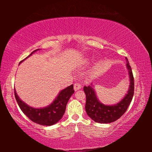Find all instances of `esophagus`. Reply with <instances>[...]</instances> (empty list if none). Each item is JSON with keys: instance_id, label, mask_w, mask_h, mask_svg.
Wrapping results in <instances>:
<instances>
[{"instance_id": "obj_1", "label": "esophagus", "mask_w": 152, "mask_h": 152, "mask_svg": "<svg viewBox=\"0 0 152 152\" xmlns=\"http://www.w3.org/2000/svg\"><path fill=\"white\" fill-rule=\"evenodd\" d=\"M74 91H78V90L81 89V85H80V84L78 83V82H76V83L74 84Z\"/></svg>"}]
</instances>
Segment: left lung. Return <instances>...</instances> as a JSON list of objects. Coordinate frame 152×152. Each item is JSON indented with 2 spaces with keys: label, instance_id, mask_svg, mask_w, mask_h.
Here are the masks:
<instances>
[{
  "label": "left lung",
  "instance_id": "left-lung-1",
  "mask_svg": "<svg viewBox=\"0 0 152 152\" xmlns=\"http://www.w3.org/2000/svg\"><path fill=\"white\" fill-rule=\"evenodd\" d=\"M125 59L130 83L127 93L120 102L113 105H105L99 101L92 84L90 86L84 87L86 97V112L95 122L110 123L115 121L124 114L132 101L134 94V78L127 58H125Z\"/></svg>",
  "mask_w": 152,
  "mask_h": 152
}]
</instances>
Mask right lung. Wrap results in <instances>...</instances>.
<instances>
[{
    "label": "right lung",
    "mask_w": 152,
    "mask_h": 152,
    "mask_svg": "<svg viewBox=\"0 0 152 152\" xmlns=\"http://www.w3.org/2000/svg\"><path fill=\"white\" fill-rule=\"evenodd\" d=\"M38 50H39V49L33 51L29 56L20 61V64ZM74 92V86L73 84H72L67 88L61 90L54 101L50 104L45 107L38 108V109L29 107L25 102L21 101L17 95L15 89V96L20 110L31 121L42 125L50 126L56 124L62 118L65 113L66 104Z\"/></svg>",
    "instance_id": "obj_1"
}]
</instances>
